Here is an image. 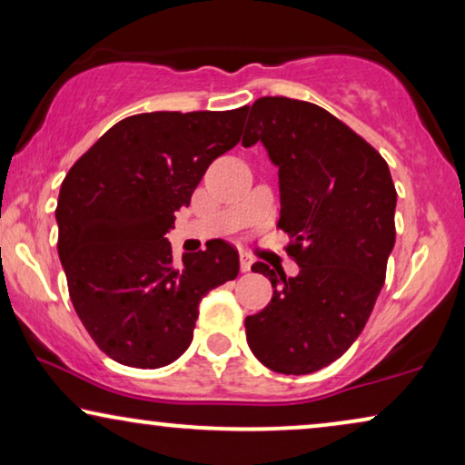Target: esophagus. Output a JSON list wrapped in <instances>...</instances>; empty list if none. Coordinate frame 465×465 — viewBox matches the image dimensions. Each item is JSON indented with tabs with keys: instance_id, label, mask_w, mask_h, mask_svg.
<instances>
[{
	"instance_id": "esophagus-1",
	"label": "esophagus",
	"mask_w": 465,
	"mask_h": 465,
	"mask_svg": "<svg viewBox=\"0 0 465 465\" xmlns=\"http://www.w3.org/2000/svg\"><path fill=\"white\" fill-rule=\"evenodd\" d=\"M239 262H241V271H243V272L252 271V266H253V260H252V256H247V253H241V256H239Z\"/></svg>"
}]
</instances>
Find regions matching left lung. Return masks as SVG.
Returning <instances> with one entry per match:
<instances>
[{
    "label": "left lung",
    "mask_w": 465,
    "mask_h": 465,
    "mask_svg": "<svg viewBox=\"0 0 465 465\" xmlns=\"http://www.w3.org/2000/svg\"><path fill=\"white\" fill-rule=\"evenodd\" d=\"M243 143L264 145L279 169V226L290 234L296 277L262 262L272 301L245 317L247 345L271 371L311 374L339 360L364 330L396 243V188L371 143L320 105L262 97Z\"/></svg>",
    "instance_id": "8db88e82"
}]
</instances>
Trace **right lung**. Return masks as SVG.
<instances>
[{"instance_id":"1","label":"right lung","mask_w":465,"mask_h":465,"mask_svg":"<svg viewBox=\"0 0 465 465\" xmlns=\"http://www.w3.org/2000/svg\"><path fill=\"white\" fill-rule=\"evenodd\" d=\"M245 114L129 116L63 180L54 215L69 298L97 347L120 364L175 361L193 342L201 298L239 275V253L226 241L175 262L164 234L209 164L239 143Z\"/></svg>"}]
</instances>
